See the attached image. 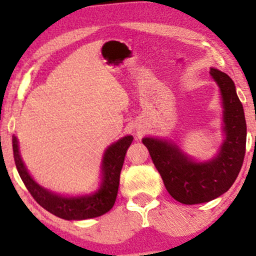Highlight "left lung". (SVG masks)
Masks as SVG:
<instances>
[{
	"instance_id": "left-lung-1",
	"label": "left lung",
	"mask_w": 256,
	"mask_h": 256,
	"mask_svg": "<svg viewBox=\"0 0 256 256\" xmlns=\"http://www.w3.org/2000/svg\"><path fill=\"white\" fill-rule=\"evenodd\" d=\"M210 76L222 90L226 140L219 155L212 161L196 164L168 142L143 138L152 162L167 192L184 204L210 202L228 192L242 168L246 155V124L244 110L232 79L224 72L210 70Z\"/></svg>"
}]
</instances>
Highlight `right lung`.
<instances>
[{"instance_id":"1","label":"right lung","mask_w":256,"mask_h":256,"mask_svg":"<svg viewBox=\"0 0 256 256\" xmlns=\"http://www.w3.org/2000/svg\"><path fill=\"white\" fill-rule=\"evenodd\" d=\"M132 136H126L114 144H112L104 152L102 161V184L96 194L82 198H62L56 194H52L43 189L36 182L30 177L26 171L19 149H18L16 137H13V154L14 161L20 178L24 182L28 192L36 200L44 210L50 212L54 216L66 220H83L96 218L104 216L112 210L116 204V195L120 180L122 164L125 160V154L128 148L132 143Z\"/></svg>"}]
</instances>
